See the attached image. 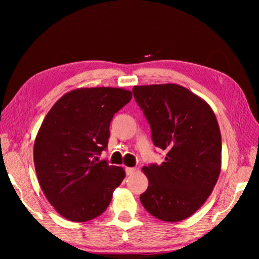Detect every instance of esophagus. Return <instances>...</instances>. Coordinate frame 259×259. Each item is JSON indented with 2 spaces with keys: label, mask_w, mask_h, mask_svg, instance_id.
I'll list each match as a JSON object with an SVG mask.
<instances>
[{
  "label": "esophagus",
  "mask_w": 259,
  "mask_h": 259,
  "mask_svg": "<svg viewBox=\"0 0 259 259\" xmlns=\"http://www.w3.org/2000/svg\"><path fill=\"white\" fill-rule=\"evenodd\" d=\"M135 172H136L135 168H125V174L128 175V176H131V175H134Z\"/></svg>",
  "instance_id": "esophagus-1"
}]
</instances>
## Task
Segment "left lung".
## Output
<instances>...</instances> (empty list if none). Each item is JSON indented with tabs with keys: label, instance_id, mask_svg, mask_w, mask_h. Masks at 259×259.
<instances>
[{
	"label": "left lung",
	"instance_id": "1",
	"mask_svg": "<svg viewBox=\"0 0 259 259\" xmlns=\"http://www.w3.org/2000/svg\"><path fill=\"white\" fill-rule=\"evenodd\" d=\"M133 93L153 143L166 153L160 165L143 166L148 187L140 202L161 221L181 222L202 207L221 174L216 115L207 102L178 84L136 85Z\"/></svg>",
	"mask_w": 259,
	"mask_h": 259
}]
</instances>
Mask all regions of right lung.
Masks as SVG:
<instances>
[{
	"label": "right lung",
	"mask_w": 259,
	"mask_h": 259,
	"mask_svg": "<svg viewBox=\"0 0 259 259\" xmlns=\"http://www.w3.org/2000/svg\"><path fill=\"white\" fill-rule=\"evenodd\" d=\"M133 94L121 88H80L47 114L34 142V164L43 193L71 222L91 221L111 203L123 168L98 161L106 150L114 114Z\"/></svg>",
	"instance_id": "add662e5"
}]
</instances>
